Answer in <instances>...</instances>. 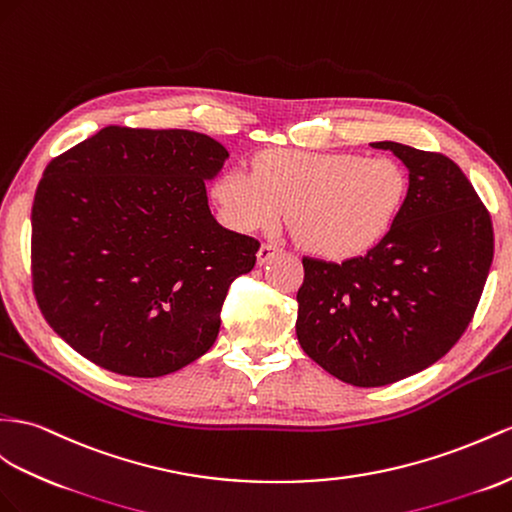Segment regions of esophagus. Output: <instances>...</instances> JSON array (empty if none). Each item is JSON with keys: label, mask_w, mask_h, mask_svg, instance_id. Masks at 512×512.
Here are the masks:
<instances>
[{"label": "esophagus", "mask_w": 512, "mask_h": 512, "mask_svg": "<svg viewBox=\"0 0 512 512\" xmlns=\"http://www.w3.org/2000/svg\"><path fill=\"white\" fill-rule=\"evenodd\" d=\"M279 253V248L277 246H272V244H261L259 246V251H257V264L259 266H264V264H268V261Z\"/></svg>", "instance_id": "esophagus-1"}]
</instances>
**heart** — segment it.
Listing matches in <instances>:
<instances>
[{"label":"heart","mask_w":512,"mask_h":512,"mask_svg":"<svg viewBox=\"0 0 512 512\" xmlns=\"http://www.w3.org/2000/svg\"><path fill=\"white\" fill-rule=\"evenodd\" d=\"M212 199L225 225L242 233L277 229L290 212L305 251L350 261L374 251L398 227L409 175L387 155L272 149L255 157L253 173L218 175Z\"/></svg>","instance_id":"obj_1"}]
</instances>
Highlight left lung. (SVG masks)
Returning <instances> with one entry per match:
<instances>
[{"mask_svg":"<svg viewBox=\"0 0 512 512\" xmlns=\"http://www.w3.org/2000/svg\"><path fill=\"white\" fill-rule=\"evenodd\" d=\"M409 170L398 227L368 255L303 257L296 335L320 368L355 387L426 370L467 329L493 261L491 216L450 157L370 142Z\"/></svg>","mask_w":512,"mask_h":512,"instance_id":"obj_1","label":"left lung"}]
</instances>
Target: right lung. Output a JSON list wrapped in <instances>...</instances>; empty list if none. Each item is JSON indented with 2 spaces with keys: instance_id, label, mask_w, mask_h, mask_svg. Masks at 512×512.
<instances>
[{
  "instance_id": "1",
  "label": "right lung",
  "mask_w": 512,
  "mask_h": 512,
  "mask_svg": "<svg viewBox=\"0 0 512 512\" xmlns=\"http://www.w3.org/2000/svg\"><path fill=\"white\" fill-rule=\"evenodd\" d=\"M229 151L190 129L103 127L45 168L32 281L45 320L114 374L157 378L214 346L229 285L259 242L212 216Z\"/></svg>"
}]
</instances>
